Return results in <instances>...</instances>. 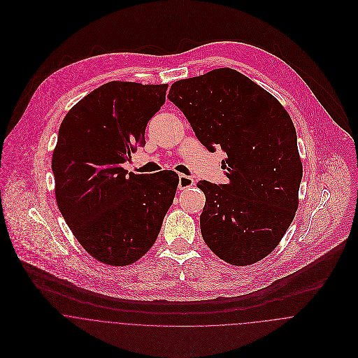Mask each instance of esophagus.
Here are the masks:
<instances>
[{"mask_svg": "<svg viewBox=\"0 0 358 358\" xmlns=\"http://www.w3.org/2000/svg\"><path fill=\"white\" fill-rule=\"evenodd\" d=\"M194 186V179L190 178V176H186V175H179V190H185V189H189Z\"/></svg>", "mask_w": 358, "mask_h": 358, "instance_id": "34e87169", "label": "esophagus"}]
</instances>
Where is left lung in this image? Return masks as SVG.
I'll use <instances>...</instances> for the list:
<instances>
[{
  "label": "left lung",
  "instance_id": "left-lung-1",
  "mask_svg": "<svg viewBox=\"0 0 358 358\" xmlns=\"http://www.w3.org/2000/svg\"><path fill=\"white\" fill-rule=\"evenodd\" d=\"M168 99L209 152L220 148L226 185L199 182L201 234L234 266L268 255L298 209L302 161L294 122L273 95L237 70L215 69L172 84Z\"/></svg>",
  "mask_w": 358,
  "mask_h": 358
}]
</instances>
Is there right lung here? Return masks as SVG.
Instances as JSON below:
<instances>
[{"label":"right lung","instance_id":"add662e5","mask_svg":"<svg viewBox=\"0 0 358 358\" xmlns=\"http://www.w3.org/2000/svg\"><path fill=\"white\" fill-rule=\"evenodd\" d=\"M166 88L107 83L77 103L59 128L52 155L59 210L84 250L110 266L145 255L173 203V171L150 176L122 168L146 145L148 122L165 103Z\"/></svg>","mask_w":358,"mask_h":358}]
</instances>
